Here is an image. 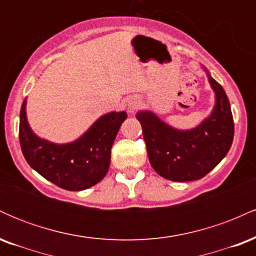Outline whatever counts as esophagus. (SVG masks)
Returning <instances> with one entry per match:
<instances>
[{
	"label": "esophagus",
	"instance_id": "34e87169",
	"mask_svg": "<svg viewBox=\"0 0 256 256\" xmlns=\"http://www.w3.org/2000/svg\"><path fill=\"white\" fill-rule=\"evenodd\" d=\"M140 102L138 101V100L132 98L128 102V110L130 112V113H134V112L136 110L138 107H140Z\"/></svg>",
	"mask_w": 256,
	"mask_h": 256
}]
</instances>
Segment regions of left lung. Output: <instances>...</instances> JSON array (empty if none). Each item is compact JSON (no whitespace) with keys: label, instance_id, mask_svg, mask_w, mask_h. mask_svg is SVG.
I'll use <instances>...</instances> for the list:
<instances>
[{"label":"left lung","instance_id":"left-lung-1","mask_svg":"<svg viewBox=\"0 0 256 256\" xmlns=\"http://www.w3.org/2000/svg\"><path fill=\"white\" fill-rule=\"evenodd\" d=\"M207 77L216 94V106L210 118L198 128H173L152 112H138L149 161L161 177L172 182H189L204 177L230 150L234 140V118L225 90Z\"/></svg>","mask_w":256,"mask_h":256}]
</instances>
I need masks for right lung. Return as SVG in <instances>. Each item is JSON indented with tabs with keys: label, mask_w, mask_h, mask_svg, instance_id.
Returning a JSON list of instances; mask_svg holds the SVG:
<instances>
[{
	"label": "right lung",
	"mask_w": 256,
	"mask_h": 256,
	"mask_svg": "<svg viewBox=\"0 0 256 256\" xmlns=\"http://www.w3.org/2000/svg\"><path fill=\"white\" fill-rule=\"evenodd\" d=\"M26 101L20 110L19 140L22 154L34 171L58 186L79 192L98 184L107 174L110 149L126 112L104 114L77 140L55 144L32 132L26 119Z\"/></svg>",
	"instance_id": "right-lung-1"
}]
</instances>
